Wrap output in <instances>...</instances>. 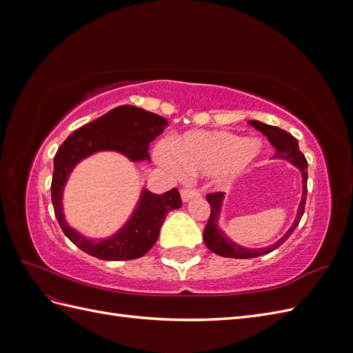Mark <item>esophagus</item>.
<instances>
[{
    "mask_svg": "<svg viewBox=\"0 0 353 353\" xmlns=\"http://www.w3.org/2000/svg\"><path fill=\"white\" fill-rule=\"evenodd\" d=\"M199 196H200V191L193 187H184L183 190H181V199H183V201H188V200L196 199Z\"/></svg>",
    "mask_w": 353,
    "mask_h": 353,
    "instance_id": "1",
    "label": "esophagus"
}]
</instances>
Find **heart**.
<instances>
[{"label": "heart", "instance_id": "obj_1", "mask_svg": "<svg viewBox=\"0 0 353 353\" xmlns=\"http://www.w3.org/2000/svg\"><path fill=\"white\" fill-rule=\"evenodd\" d=\"M263 145L256 138H243L228 131H191L170 145L156 148V159L170 169L190 174H215L234 178L245 172L262 154Z\"/></svg>", "mask_w": 353, "mask_h": 353}]
</instances>
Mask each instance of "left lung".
<instances>
[{"mask_svg": "<svg viewBox=\"0 0 353 353\" xmlns=\"http://www.w3.org/2000/svg\"><path fill=\"white\" fill-rule=\"evenodd\" d=\"M252 126H254L256 130L261 131L266 138H268L270 143L275 147V156L276 159H283L287 160V162L293 163L299 170L302 172V183H303V193L301 203H299L297 208V215L293 222V225L288 228V231L284 234V236L275 241L272 245H268V248H261V249H249V248H243V245L231 241V239L227 236L219 228V215H221V209H222V201H223V193H210L206 196L209 205H210V216L206 223V228L203 231V240H205V244L208 245V249L212 250L213 253H216L219 256H223V258H234V259H250V258H258V256L266 254L272 250H275L280 245L292 236V232L296 230V227L301 222L303 212H305V203H306V181H307V162L305 159V154L299 150V144L297 140L292 135L285 132L281 128H276L272 125H266L259 121H249Z\"/></svg>", "mask_w": 353, "mask_h": 353, "instance_id": "8db88e82", "label": "left lung"}]
</instances>
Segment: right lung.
I'll list each match as a JSON object with an SVG mask.
<instances>
[{"instance_id": "right-lung-1", "label": "right lung", "mask_w": 353, "mask_h": 353, "mask_svg": "<svg viewBox=\"0 0 353 353\" xmlns=\"http://www.w3.org/2000/svg\"><path fill=\"white\" fill-rule=\"evenodd\" d=\"M168 126L165 117L135 105H119L70 134L54 156L51 200L66 237L81 250L103 261H131L144 256L157 241L168 213L183 206L179 191L154 194L143 188L131 218L113 236L94 240L72 228L63 212V191L73 168L97 152H117L132 162L150 160L148 148Z\"/></svg>"}]
</instances>
